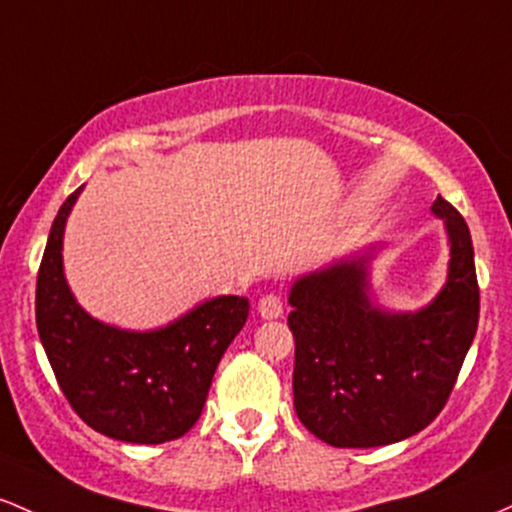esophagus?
Instances as JSON below:
<instances>
[{
  "mask_svg": "<svg viewBox=\"0 0 512 512\" xmlns=\"http://www.w3.org/2000/svg\"><path fill=\"white\" fill-rule=\"evenodd\" d=\"M258 314H261L263 319H278L280 314H283V297L280 295H263L261 300H258Z\"/></svg>",
  "mask_w": 512,
  "mask_h": 512,
  "instance_id": "34e87169",
  "label": "esophagus"
}]
</instances>
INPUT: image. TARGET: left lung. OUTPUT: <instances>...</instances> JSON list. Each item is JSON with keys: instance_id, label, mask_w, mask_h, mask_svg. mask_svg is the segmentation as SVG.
<instances>
[{"instance_id": "obj_1", "label": "left lung", "mask_w": 512, "mask_h": 512, "mask_svg": "<svg viewBox=\"0 0 512 512\" xmlns=\"http://www.w3.org/2000/svg\"><path fill=\"white\" fill-rule=\"evenodd\" d=\"M450 275L416 314H387L367 297V258L343 261L292 285L297 418L333 447L392 445L445 409L479 326V283L467 222L440 198Z\"/></svg>"}]
</instances>
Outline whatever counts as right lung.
Segmentation results:
<instances>
[{
    "mask_svg": "<svg viewBox=\"0 0 512 512\" xmlns=\"http://www.w3.org/2000/svg\"><path fill=\"white\" fill-rule=\"evenodd\" d=\"M62 203L38 268L36 324L55 380L79 418L113 440L159 445L195 426L222 355L249 317L237 295L203 302L157 331H120L74 302L62 273Z\"/></svg>",
    "mask_w": 512,
    "mask_h": 512,
    "instance_id": "obj_1",
    "label": "right lung"
}]
</instances>
